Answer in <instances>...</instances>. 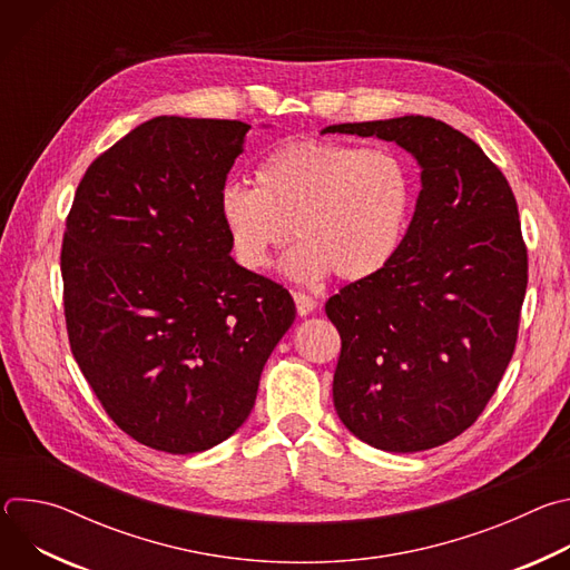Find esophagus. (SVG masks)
Returning a JSON list of instances; mask_svg holds the SVG:
<instances>
[{"mask_svg":"<svg viewBox=\"0 0 570 570\" xmlns=\"http://www.w3.org/2000/svg\"><path fill=\"white\" fill-rule=\"evenodd\" d=\"M293 299H295V308H297L299 315H308V313L317 306V302H315L311 295L302 293V291H295V293H293Z\"/></svg>","mask_w":570,"mask_h":570,"instance_id":"34e87169","label":"esophagus"}]
</instances>
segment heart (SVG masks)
I'll use <instances>...</instances> for the list:
<instances>
[{"instance_id": "obj_1", "label": "heart", "mask_w": 570, "mask_h": 570, "mask_svg": "<svg viewBox=\"0 0 570 570\" xmlns=\"http://www.w3.org/2000/svg\"><path fill=\"white\" fill-rule=\"evenodd\" d=\"M415 191L411 161L392 148L288 139L259 161L255 189H220L218 218L243 268L264 271L293 227L302 243L284 264L291 277L363 282L396 255Z\"/></svg>"}]
</instances>
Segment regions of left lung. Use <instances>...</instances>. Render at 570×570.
<instances>
[{"mask_svg":"<svg viewBox=\"0 0 570 570\" xmlns=\"http://www.w3.org/2000/svg\"><path fill=\"white\" fill-rule=\"evenodd\" d=\"M396 141L422 167L415 216L392 262L324 304L341 334L334 405L381 451L413 453L464 433L512 361L528 248L503 171L433 117L338 124Z\"/></svg>","mask_w":570,"mask_h":570,"instance_id":"left-lung-1","label":"left lung"}]
</instances>
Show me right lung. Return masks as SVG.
Returning a JSON list of instances; mask_svg holds the SVG:
<instances>
[{
  "label": "right lung",
  "instance_id": "add662e5",
  "mask_svg": "<svg viewBox=\"0 0 570 570\" xmlns=\"http://www.w3.org/2000/svg\"><path fill=\"white\" fill-rule=\"evenodd\" d=\"M248 124L155 117L78 183L60 250L71 354L108 417L165 453L248 420L295 320L291 293L229 257L218 194Z\"/></svg>",
  "mask_w": 570,
  "mask_h": 570
}]
</instances>
